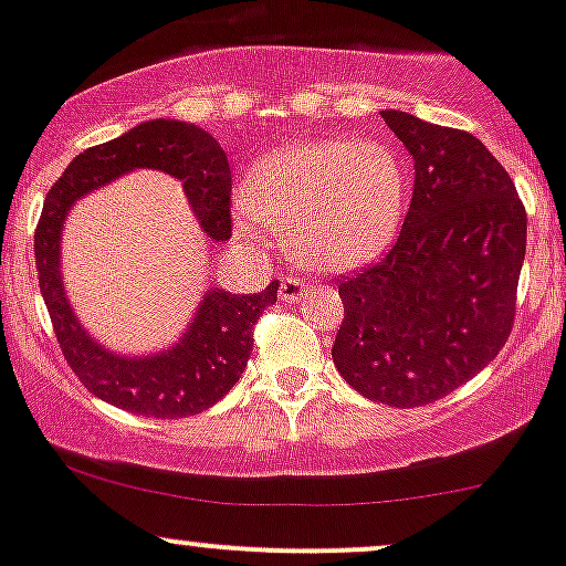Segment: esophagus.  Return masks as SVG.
Here are the masks:
<instances>
[{
	"label": "esophagus",
	"mask_w": 566,
	"mask_h": 566,
	"mask_svg": "<svg viewBox=\"0 0 566 566\" xmlns=\"http://www.w3.org/2000/svg\"><path fill=\"white\" fill-rule=\"evenodd\" d=\"M305 294H307L305 283L296 281V277H283V283H281V300L283 302H300Z\"/></svg>",
	"instance_id": "34e87169"
}]
</instances>
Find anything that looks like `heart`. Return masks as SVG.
I'll return each instance as SVG.
<instances>
[{"instance_id":"obj_1","label":"heart","mask_w":566,"mask_h":566,"mask_svg":"<svg viewBox=\"0 0 566 566\" xmlns=\"http://www.w3.org/2000/svg\"><path fill=\"white\" fill-rule=\"evenodd\" d=\"M405 208L407 169L391 145L302 139L253 164L234 227L245 240H259L261 223L283 229L300 264L343 272L386 251Z\"/></svg>"}]
</instances>
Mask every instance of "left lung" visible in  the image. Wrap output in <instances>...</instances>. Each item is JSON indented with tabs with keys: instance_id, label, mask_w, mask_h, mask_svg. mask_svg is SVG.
Returning a JSON list of instances; mask_svg holds the SVG:
<instances>
[{
	"instance_id": "1",
	"label": "left lung",
	"mask_w": 566,
	"mask_h": 566,
	"mask_svg": "<svg viewBox=\"0 0 566 566\" xmlns=\"http://www.w3.org/2000/svg\"><path fill=\"white\" fill-rule=\"evenodd\" d=\"M416 161L410 210L378 264L339 277L337 373L361 397L421 407L494 361L513 332L526 210L470 132L382 111Z\"/></svg>"
}]
</instances>
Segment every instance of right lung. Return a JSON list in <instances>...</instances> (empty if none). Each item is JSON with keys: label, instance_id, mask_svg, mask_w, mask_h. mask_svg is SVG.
<instances>
[{"label": "right lung", "instance_id": "1", "mask_svg": "<svg viewBox=\"0 0 566 566\" xmlns=\"http://www.w3.org/2000/svg\"><path fill=\"white\" fill-rule=\"evenodd\" d=\"M132 169H161L184 180L193 216L210 240L232 237V172L208 132L156 118L105 145L83 150L48 191L34 232L40 291L72 373L94 397L145 418H186L208 410L240 380L253 350V326L277 302V281L259 294L210 289L169 350L120 356L102 348L72 313L62 281V229L77 199Z\"/></svg>", "mask_w": 566, "mask_h": 566}]
</instances>
